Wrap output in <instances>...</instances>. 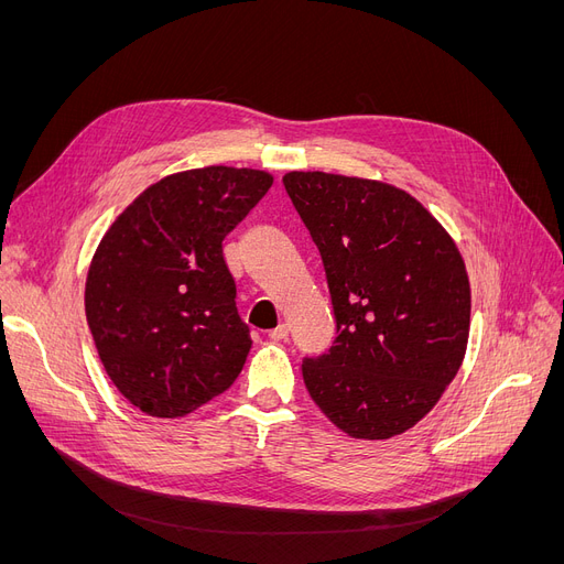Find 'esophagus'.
Masks as SVG:
<instances>
[{
	"mask_svg": "<svg viewBox=\"0 0 564 564\" xmlns=\"http://www.w3.org/2000/svg\"><path fill=\"white\" fill-rule=\"evenodd\" d=\"M288 334H290V327H288V324H279V327H276V329H272V332L267 334V336H270V340L279 343V340H285V338H288Z\"/></svg>",
	"mask_w": 564,
	"mask_h": 564,
	"instance_id": "34e87169",
	"label": "esophagus"
}]
</instances>
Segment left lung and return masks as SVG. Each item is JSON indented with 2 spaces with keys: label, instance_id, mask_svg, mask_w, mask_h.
<instances>
[{
  "label": "left lung",
  "instance_id": "obj_1",
  "mask_svg": "<svg viewBox=\"0 0 564 564\" xmlns=\"http://www.w3.org/2000/svg\"><path fill=\"white\" fill-rule=\"evenodd\" d=\"M327 272L336 340L304 359L308 395L354 438L425 419L468 343L470 288L453 237L411 194L322 171L283 175Z\"/></svg>",
  "mask_w": 564,
  "mask_h": 564
}]
</instances>
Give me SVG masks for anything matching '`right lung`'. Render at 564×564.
<instances>
[{"instance_id":"right-lung-1","label":"right lung","mask_w":564,"mask_h":564,"mask_svg":"<svg viewBox=\"0 0 564 564\" xmlns=\"http://www.w3.org/2000/svg\"><path fill=\"white\" fill-rule=\"evenodd\" d=\"M272 183L256 169L173 173L105 232L86 276L88 329L113 387L148 416H187L242 372L251 334L224 240Z\"/></svg>"}]
</instances>
